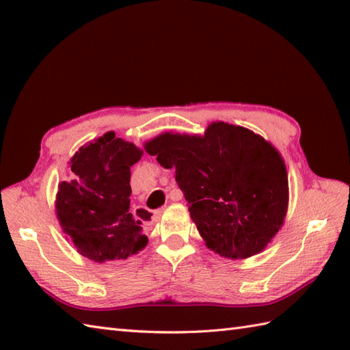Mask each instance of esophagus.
<instances>
[{
  "instance_id": "34e87169",
  "label": "esophagus",
  "mask_w": 350,
  "mask_h": 350,
  "mask_svg": "<svg viewBox=\"0 0 350 350\" xmlns=\"http://www.w3.org/2000/svg\"><path fill=\"white\" fill-rule=\"evenodd\" d=\"M173 200H174V198H173ZM162 211H163V209H159V211H156V212H154V213L152 215V217H150V213H148V212H147V211H144V209H141V211H139V213H141V217H143L144 219H147V218H152V219H156V218H158V217H159V215L162 213Z\"/></svg>"
}]
</instances>
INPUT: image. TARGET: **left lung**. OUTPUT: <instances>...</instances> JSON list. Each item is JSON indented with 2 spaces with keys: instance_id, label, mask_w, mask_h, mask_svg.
I'll list each match as a JSON object with an SVG mask.
<instances>
[{
  "instance_id": "obj_1",
  "label": "left lung",
  "mask_w": 350,
  "mask_h": 350,
  "mask_svg": "<svg viewBox=\"0 0 350 350\" xmlns=\"http://www.w3.org/2000/svg\"><path fill=\"white\" fill-rule=\"evenodd\" d=\"M176 182L207 248L228 258L263 251L287 212L288 180L277 148L242 126L217 122L203 137L161 133L144 144Z\"/></svg>"
}]
</instances>
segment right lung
I'll return each instance as SVG.
<instances>
[{
    "label": "right lung",
    "instance_id": "1",
    "mask_svg": "<svg viewBox=\"0 0 350 350\" xmlns=\"http://www.w3.org/2000/svg\"><path fill=\"white\" fill-rule=\"evenodd\" d=\"M141 154L135 144L108 132L70 159L72 179L58 185L55 211L81 256L103 263L128 258L147 245L139 211L138 217L129 211L131 167Z\"/></svg>",
    "mask_w": 350,
    "mask_h": 350
}]
</instances>
